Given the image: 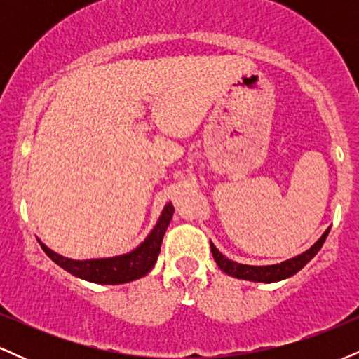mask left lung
I'll list each match as a JSON object with an SVG mask.
<instances>
[{
  "mask_svg": "<svg viewBox=\"0 0 359 359\" xmlns=\"http://www.w3.org/2000/svg\"><path fill=\"white\" fill-rule=\"evenodd\" d=\"M329 234V228L325 229L323 236L317 240L314 245L311 246L307 251L297 255V257L285 259V262L277 263V265H266V266H253V265H243V263L231 262L229 258H226L219 250L211 243V251L214 262L217 263V266L222 271H226L228 275H231L234 278H243L250 280V282H263V283H271V282H280V280H285L292 275L297 273L299 270H302L304 266L316 257L317 251L323 248L325 238Z\"/></svg>",
  "mask_w": 359,
  "mask_h": 359,
  "instance_id": "obj_1",
  "label": "left lung"
}]
</instances>
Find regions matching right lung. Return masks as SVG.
Masks as SVG:
<instances>
[{
  "instance_id": "obj_1",
  "label": "right lung",
  "mask_w": 359,
  "mask_h": 359,
  "mask_svg": "<svg viewBox=\"0 0 359 359\" xmlns=\"http://www.w3.org/2000/svg\"><path fill=\"white\" fill-rule=\"evenodd\" d=\"M174 216V205L168 203L160 214L158 222L151 233L145 238L142 245L126 255H119L113 258H97V259H71L57 255L55 251L40 243L45 253L52 262L67 270L74 277L88 280L93 283H102V285H118V283L133 282V280L145 277L154 269L156 258H158L160 246H162L163 234L167 226L170 224Z\"/></svg>"
}]
</instances>
